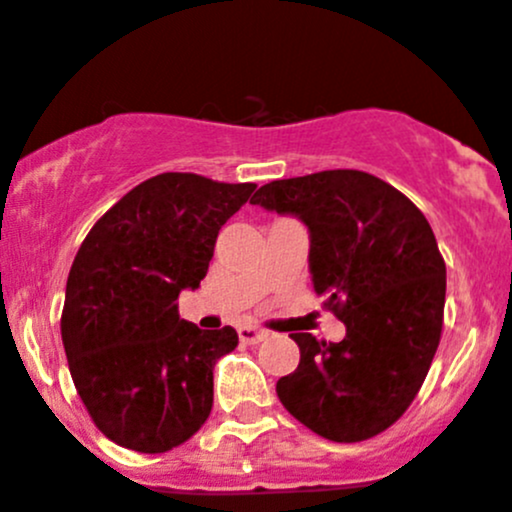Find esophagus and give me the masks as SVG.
<instances>
[{"mask_svg": "<svg viewBox=\"0 0 512 512\" xmlns=\"http://www.w3.org/2000/svg\"><path fill=\"white\" fill-rule=\"evenodd\" d=\"M237 335H240V342H245V345H255V342H260L267 332L255 325H242L240 330H237Z\"/></svg>", "mask_w": 512, "mask_h": 512, "instance_id": "1", "label": "esophagus"}]
</instances>
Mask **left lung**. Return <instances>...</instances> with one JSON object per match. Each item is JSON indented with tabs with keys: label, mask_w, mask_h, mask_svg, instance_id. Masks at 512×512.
<instances>
[{
	"label": "left lung",
	"mask_w": 512,
	"mask_h": 512,
	"mask_svg": "<svg viewBox=\"0 0 512 512\" xmlns=\"http://www.w3.org/2000/svg\"><path fill=\"white\" fill-rule=\"evenodd\" d=\"M250 202L305 222L312 285L347 327L340 342L292 332L300 365L277 398L320 438H375L410 408L440 345L445 260L428 220L360 170L275 180Z\"/></svg>",
	"instance_id": "1"
}]
</instances>
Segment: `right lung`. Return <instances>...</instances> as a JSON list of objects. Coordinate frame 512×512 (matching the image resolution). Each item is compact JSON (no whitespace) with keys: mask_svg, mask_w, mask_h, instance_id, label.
<instances>
[{"mask_svg":"<svg viewBox=\"0 0 512 512\" xmlns=\"http://www.w3.org/2000/svg\"><path fill=\"white\" fill-rule=\"evenodd\" d=\"M255 187L165 172L127 192L84 237L67 277L62 342L74 388L112 443L167 453L210 418L212 370L237 347V332L180 320L177 297L200 287L217 232Z\"/></svg>","mask_w":512,"mask_h":512,"instance_id":"add662e5","label":"right lung"}]
</instances>
